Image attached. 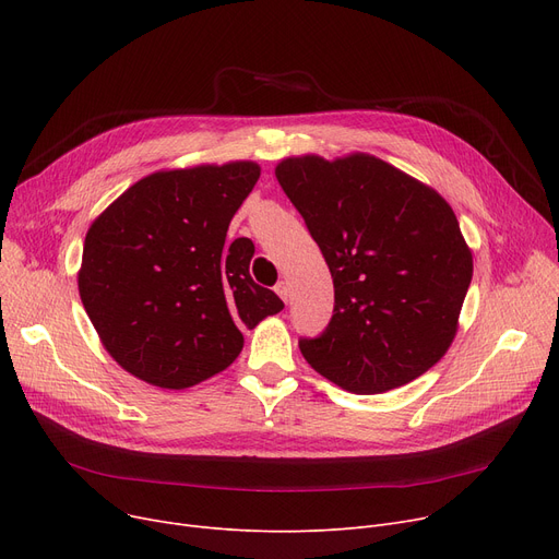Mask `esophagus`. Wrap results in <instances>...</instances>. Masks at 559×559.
<instances>
[{"label":"esophagus","instance_id":"esophagus-1","mask_svg":"<svg viewBox=\"0 0 559 559\" xmlns=\"http://www.w3.org/2000/svg\"><path fill=\"white\" fill-rule=\"evenodd\" d=\"M274 289H276V295L287 304V299H289V285L285 281H281V283H276Z\"/></svg>","mask_w":559,"mask_h":559}]
</instances>
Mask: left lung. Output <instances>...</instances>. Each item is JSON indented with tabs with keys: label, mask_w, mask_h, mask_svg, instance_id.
Here are the masks:
<instances>
[{
	"label": "left lung",
	"mask_w": 559,
	"mask_h": 559,
	"mask_svg": "<svg viewBox=\"0 0 559 559\" xmlns=\"http://www.w3.org/2000/svg\"><path fill=\"white\" fill-rule=\"evenodd\" d=\"M276 179L331 270L326 331L308 365L356 394L401 388L442 360L474 276L447 199L369 154L285 158Z\"/></svg>",
	"instance_id": "left-lung-1"
}]
</instances>
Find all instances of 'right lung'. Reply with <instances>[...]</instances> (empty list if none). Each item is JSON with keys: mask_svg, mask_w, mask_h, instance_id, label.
<instances>
[{"mask_svg": "<svg viewBox=\"0 0 559 559\" xmlns=\"http://www.w3.org/2000/svg\"><path fill=\"white\" fill-rule=\"evenodd\" d=\"M251 160L144 176L91 224L79 295L112 360L144 383L186 390L240 356L242 326L283 310L226 230L253 190Z\"/></svg>", "mask_w": 559, "mask_h": 559, "instance_id": "right-lung-1", "label": "right lung"}]
</instances>
